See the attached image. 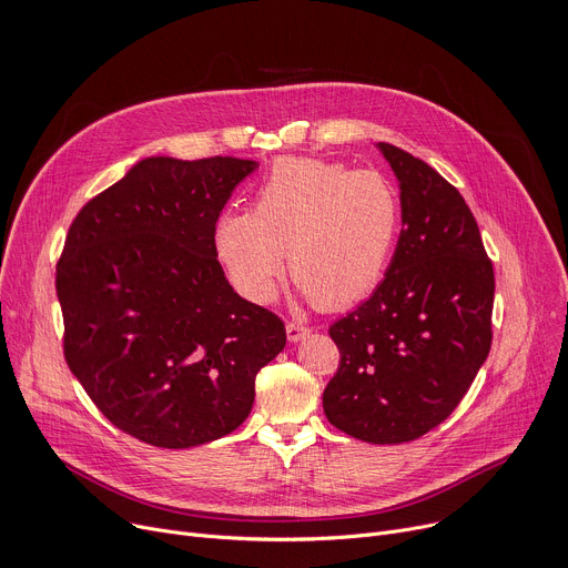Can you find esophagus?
Listing matches in <instances>:
<instances>
[{
    "instance_id": "34e87169",
    "label": "esophagus",
    "mask_w": 568,
    "mask_h": 568,
    "mask_svg": "<svg viewBox=\"0 0 568 568\" xmlns=\"http://www.w3.org/2000/svg\"><path fill=\"white\" fill-rule=\"evenodd\" d=\"M285 331H287V339H290V342H298V339H303L307 333H311V328H307L305 324H298V322H287Z\"/></svg>"
}]
</instances>
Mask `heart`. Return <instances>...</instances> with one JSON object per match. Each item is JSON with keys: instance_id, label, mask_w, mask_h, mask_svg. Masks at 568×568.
<instances>
[{"instance_id": "heart-1", "label": "heart", "mask_w": 568, "mask_h": 568, "mask_svg": "<svg viewBox=\"0 0 568 568\" xmlns=\"http://www.w3.org/2000/svg\"><path fill=\"white\" fill-rule=\"evenodd\" d=\"M400 194L381 172L322 159H281L251 213L226 211L215 246L235 290L270 303L287 274L303 296L339 311L385 276L400 233Z\"/></svg>"}]
</instances>
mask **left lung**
I'll return each instance as SVG.
<instances>
[{
  "instance_id": "left-lung-1",
  "label": "left lung",
  "mask_w": 568,
  "mask_h": 568,
  "mask_svg": "<svg viewBox=\"0 0 568 568\" xmlns=\"http://www.w3.org/2000/svg\"><path fill=\"white\" fill-rule=\"evenodd\" d=\"M400 190L383 283L328 333L339 348L326 419L369 444L412 442L469 392L491 348L494 267L474 213L428 163L378 142Z\"/></svg>"
}]
</instances>
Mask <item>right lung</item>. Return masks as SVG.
Listing matches in <instances>:
<instances>
[{
    "label": "right lung",
    "mask_w": 568,
    "mask_h": 568,
    "mask_svg": "<svg viewBox=\"0 0 568 568\" xmlns=\"http://www.w3.org/2000/svg\"><path fill=\"white\" fill-rule=\"evenodd\" d=\"M255 161L151 156L90 199L57 267L63 351L92 403L126 435L190 448L233 433L285 326L242 298L215 224Z\"/></svg>",
    "instance_id": "obj_1"
}]
</instances>
